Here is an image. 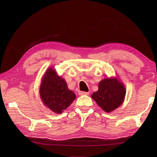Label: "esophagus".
<instances>
[{"mask_svg": "<svg viewBox=\"0 0 157 157\" xmlns=\"http://www.w3.org/2000/svg\"><path fill=\"white\" fill-rule=\"evenodd\" d=\"M89 92H79V95H88Z\"/></svg>", "mask_w": 157, "mask_h": 157, "instance_id": "obj_1", "label": "esophagus"}]
</instances>
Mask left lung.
Segmentation results:
<instances>
[{
  "label": "left lung",
  "instance_id": "1",
  "mask_svg": "<svg viewBox=\"0 0 157 157\" xmlns=\"http://www.w3.org/2000/svg\"><path fill=\"white\" fill-rule=\"evenodd\" d=\"M125 86L117 78H106L99 82L98 91L91 95L97 105L105 112L117 109L124 101Z\"/></svg>",
  "mask_w": 157,
  "mask_h": 157
}]
</instances>
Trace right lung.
Instances as JSON below:
<instances>
[{
  "label": "right lung",
  "instance_id": "obj_1",
  "mask_svg": "<svg viewBox=\"0 0 157 157\" xmlns=\"http://www.w3.org/2000/svg\"><path fill=\"white\" fill-rule=\"evenodd\" d=\"M40 96L44 105L55 113H62L75 99L76 96L70 90L66 81L51 67L42 77L39 88Z\"/></svg>",
  "mask_w": 157,
  "mask_h": 157
}]
</instances>
